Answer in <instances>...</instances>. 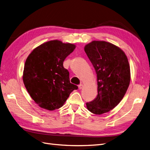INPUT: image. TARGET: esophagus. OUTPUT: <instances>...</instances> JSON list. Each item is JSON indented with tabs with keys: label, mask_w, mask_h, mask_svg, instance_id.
I'll use <instances>...</instances> for the list:
<instances>
[{
	"label": "esophagus",
	"mask_w": 150,
	"mask_h": 150,
	"mask_svg": "<svg viewBox=\"0 0 150 150\" xmlns=\"http://www.w3.org/2000/svg\"><path fill=\"white\" fill-rule=\"evenodd\" d=\"M83 88V85L82 84H79V86H78V89H81Z\"/></svg>",
	"instance_id": "34e87169"
}]
</instances>
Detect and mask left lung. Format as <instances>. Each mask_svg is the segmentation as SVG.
<instances>
[{"instance_id": "obj_1", "label": "left lung", "mask_w": 150, "mask_h": 150, "mask_svg": "<svg viewBox=\"0 0 150 150\" xmlns=\"http://www.w3.org/2000/svg\"><path fill=\"white\" fill-rule=\"evenodd\" d=\"M84 51L97 74L98 95L86 103L88 110L102 115L114 109L123 98L130 79L128 57L119 47L104 40H93L86 44Z\"/></svg>"}]
</instances>
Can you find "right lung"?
Listing matches in <instances>:
<instances>
[{
  "mask_svg": "<svg viewBox=\"0 0 150 150\" xmlns=\"http://www.w3.org/2000/svg\"><path fill=\"white\" fill-rule=\"evenodd\" d=\"M76 48L74 44L52 40L35 47L27 57L23 82L29 95L41 108L54 111L62 107L78 87L70 83L63 62Z\"/></svg>",
  "mask_w": 150,
  "mask_h": 150,
  "instance_id": "obj_1",
  "label": "right lung"
}]
</instances>
